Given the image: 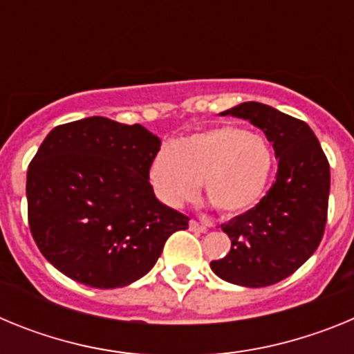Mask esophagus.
Segmentation results:
<instances>
[{
    "label": "esophagus",
    "instance_id": "1",
    "mask_svg": "<svg viewBox=\"0 0 354 354\" xmlns=\"http://www.w3.org/2000/svg\"><path fill=\"white\" fill-rule=\"evenodd\" d=\"M189 228H192V230H195V232H207L209 225L207 223H198V221L192 220V221H189Z\"/></svg>",
    "mask_w": 354,
    "mask_h": 354
}]
</instances>
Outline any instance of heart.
Wrapping results in <instances>:
<instances>
[{"label":"heart","instance_id":"1","mask_svg":"<svg viewBox=\"0 0 354 354\" xmlns=\"http://www.w3.org/2000/svg\"><path fill=\"white\" fill-rule=\"evenodd\" d=\"M273 162V152L262 136L236 126H220L159 149L149 177L156 195L170 207L195 198L202 180L218 211L237 214L257 204Z\"/></svg>","mask_w":354,"mask_h":354}]
</instances>
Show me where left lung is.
Listing matches in <instances>:
<instances>
[{
    "instance_id": "left-lung-1",
    "label": "left lung",
    "mask_w": 354,
    "mask_h": 354,
    "mask_svg": "<svg viewBox=\"0 0 354 354\" xmlns=\"http://www.w3.org/2000/svg\"><path fill=\"white\" fill-rule=\"evenodd\" d=\"M220 115L245 118L264 131L278 159L277 180L255 207L221 225L230 252L211 262L225 282L268 287L301 268L323 239L330 195V162L303 120L261 102Z\"/></svg>"
}]
</instances>
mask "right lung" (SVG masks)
Returning <instances> with one entry per match:
<instances>
[{
  "label": "right lung",
  "instance_id": "right-lung-1",
  "mask_svg": "<svg viewBox=\"0 0 354 354\" xmlns=\"http://www.w3.org/2000/svg\"><path fill=\"white\" fill-rule=\"evenodd\" d=\"M161 140L140 124L88 117L56 126L31 159L28 223L42 255L65 277L115 289L154 268L189 218L161 204L150 162Z\"/></svg>",
  "mask_w": 354,
  "mask_h": 354
}]
</instances>
